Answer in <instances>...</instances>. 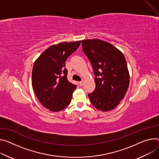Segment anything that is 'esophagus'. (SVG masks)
I'll return each instance as SVG.
<instances>
[{
  "mask_svg": "<svg viewBox=\"0 0 159 159\" xmlns=\"http://www.w3.org/2000/svg\"><path fill=\"white\" fill-rule=\"evenodd\" d=\"M83 84H84V81L83 80H82V81H80V82H79V85H80V86H82V85H83Z\"/></svg>",
  "mask_w": 159,
  "mask_h": 159,
  "instance_id": "34e87169",
  "label": "esophagus"
}]
</instances>
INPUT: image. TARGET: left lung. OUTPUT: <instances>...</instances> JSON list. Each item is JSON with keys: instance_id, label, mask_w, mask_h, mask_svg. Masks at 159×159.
<instances>
[{"instance_id": "1", "label": "left lung", "mask_w": 159, "mask_h": 159, "mask_svg": "<svg viewBox=\"0 0 159 159\" xmlns=\"http://www.w3.org/2000/svg\"><path fill=\"white\" fill-rule=\"evenodd\" d=\"M82 45L95 76L96 88L88 94L91 102L101 111L113 110L124 98L129 87L125 57L110 43L99 39L84 40Z\"/></svg>"}]
</instances>
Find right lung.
<instances>
[{
	"instance_id": "right-lung-1",
	"label": "right lung",
	"mask_w": 159,
	"mask_h": 159,
	"mask_svg": "<svg viewBox=\"0 0 159 159\" xmlns=\"http://www.w3.org/2000/svg\"><path fill=\"white\" fill-rule=\"evenodd\" d=\"M80 44V41L61 42L44 51L35 61L32 86L41 104L52 111H59L71 102L77 85L67 79L65 61Z\"/></svg>"
}]
</instances>
